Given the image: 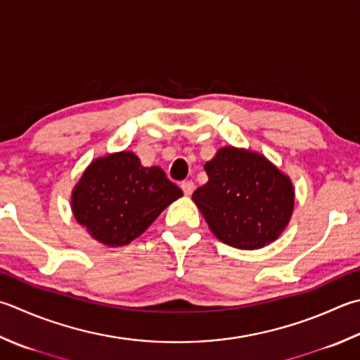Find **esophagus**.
<instances>
[{
	"label": "esophagus",
	"mask_w": 360,
	"mask_h": 360,
	"mask_svg": "<svg viewBox=\"0 0 360 360\" xmlns=\"http://www.w3.org/2000/svg\"><path fill=\"white\" fill-rule=\"evenodd\" d=\"M181 189L183 193H185V195H191L193 191H194V183L191 180H186L181 183Z\"/></svg>",
	"instance_id": "34e87169"
}]
</instances>
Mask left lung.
Returning <instances> with one entry per match:
<instances>
[{"label": "left lung", "mask_w": 360, "mask_h": 360, "mask_svg": "<svg viewBox=\"0 0 360 360\" xmlns=\"http://www.w3.org/2000/svg\"><path fill=\"white\" fill-rule=\"evenodd\" d=\"M203 169L208 181L195 189L193 200L216 238L244 250L279 238L295 208L287 174L264 155L233 146L221 147Z\"/></svg>", "instance_id": "left-lung-1"}]
</instances>
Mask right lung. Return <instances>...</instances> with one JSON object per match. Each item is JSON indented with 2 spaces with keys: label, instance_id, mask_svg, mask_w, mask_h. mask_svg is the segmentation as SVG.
Listing matches in <instances>:
<instances>
[{
  "label": "right lung",
  "instance_id": "1",
  "mask_svg": "<svg viewBox=\"0 0 360 360\" xmlns=\"http://www.w3.org/2000/svg\"><path fill=\"white\" fill-rule=\"evenodd\" d=\"M183 195L158 166L144 167L130 150L94 160L72 189V213L94 240L120 248L136 240Z\"/></svg>",
  "mask_w": 360,
  "mask_h": 360
}]
</instances>
